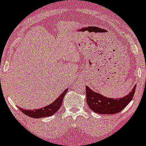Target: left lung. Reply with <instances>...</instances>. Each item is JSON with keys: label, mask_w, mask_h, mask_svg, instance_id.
Returning <instances> with one entry per match:
<instances>
[{"label": "left lung", "mask_w": 146, "mask_h": 146, "mask_svg": "<svg viewBox=\"0 0 146 146\" xmlns=\"http://www.w3.org/2000/svg\"><path fill=\"white\" fill-rule=\"evenodd\" d=\"M135 88L136 85L132 91L122 98L114 99L105 97L86 86V101L90 108L96 113L115 114L121 112L131 101L135 93Z\"/></svg>", "instance_id": "8db88e82"}]
</instances>
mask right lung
I'll use <instances>...</instances> for the list:
<instances>
[{
  "label": "right lung",
  "mask_w": 146,
  "mask_h": 146,
  "mask_svg": "<svg viewBox=\"0 0 146 146\" xmlns=\"http://www.w3.org/2000/svg\"><path fill=\"white\" fill-rule=\"evenodd\" d=\"M68 90V88L64 90L62 93V94L53 103H50V105L46 106V107L42 108L40 109L31 110H31H25V109L23 108H20V110L26 115L34 118H43V117H48L50 116V115H53V114H55L58 111L60 107L61 106L63 98H64L66 93H67Z\"/></svg>",
  "instance_id": "add662e5"
}]
</instances>
